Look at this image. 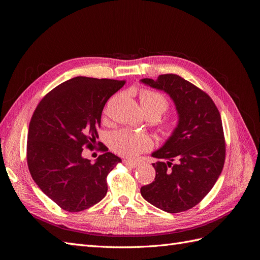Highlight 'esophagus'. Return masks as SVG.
I'll use <instances>...</instances> for the list:
<instances>
[{"mask_svg":"<svg viewBox=\"0 0 260 260\" xmlns=\"http://www.w3.org/2000/svg\"><path fill=\"white\" fill-rule=\"evenodd\" d=\"M124 165H127V166L131 167V168H137L139 166V162L136 161V160H130V159H125L124 161Z\"/></svg>","mask_w":260,"mask_h":260,"instance_id":"34e87169","label":"esophagus"}]
</instances>
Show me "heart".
I'll list each match as a JSON object with an SVG mask.
<instances>
[{
    "label": "heart",
    "mask_w": 260,
    "mask_h": 260,
    "mask_svg": "<svg viewBox=\"0 0 260 260\" xmlns=\"http://www.w3.org/2000/svg\"><path fill=\"white\" fill-rule=\"evenodd\" d=\"M140 102L146 115H155L157 118L166 113L169 107V102L164 94L151 90L141 91ZM166 130L171 132L174 127L167 125ZM109 144L117 154L124 157H136L142 152L151 149L153 147V140L144 133H136L122 129L112 133L109 137Z\"/></svg>",
    "instance_id": "1"
}]
</instances>
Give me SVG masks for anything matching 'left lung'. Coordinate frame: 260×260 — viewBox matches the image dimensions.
Returning <instances> with one entry per match:
<instances>
[{"label":"left lung","instance_id":"left-lung-1","mask_svg":"<svg viewBox=\"0 0 260 260\" xmlns=\"http://www.w3.org/2000/svg\"><path fill=\"white\" fill-rule=\"evenodd\" d=\"M141 81L167 92L179 114L172 136L152 154L160 161L153 164L155 179L141 187V195L170 214L188 210L209 193L222 171L225 141L221 117L206 92L178 75Z\"/></svg>","mask_w":260,"mask_h":260}]
</instances>
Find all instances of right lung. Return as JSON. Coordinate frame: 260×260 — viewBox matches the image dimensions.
Listing matches in <instances>:
<instances>
[{"label": "right lung", "instance_id": "right-lung-1", "mask_svg": "<svg viewBox=\"0 0 260 260\" xmlns=\"http://www.w3.org/2000/svg\"><path fill=\"white\" fill-rule=\"evenodd\" d=\"M124 80L76 77L50 91L31 117L27 164L37 185L66 211L88 209L104 199L106 178L119 157L99 143L102 155L91 164L83 148L99 138L101 116L108 99Z\"/></svg>", "mask_w": 260, "mask_h": 260}]
</instances>
